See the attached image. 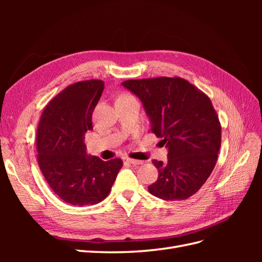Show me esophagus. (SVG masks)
I'll return each mask as SVG.
<instances>
[{"instance_id": "esophagus-1", "label": "esophagus", "mask_w": 262, "mask_h": 262, "mask_svg": "<svg viewBox=\"0 0 262 262\" xmlns=\"http://www.w3.org/2000/svg\"><path fill=\"white\" fill-rule=\"evenodd\" d=\"M126 162L132 164V165H142L144 163V161H139V160H134V158H126Z\"/></svg>"}]
</instances>
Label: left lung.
Here are the masks:
<instances>
[{
  "instance_id": "obj_1",
  "label": "left lung",
  "mask_w": 262,
  "mask_h": 262,
  "mask_svg": "<svg viewBox=\"0 0 262 262\" xmlns=\"http://www.w3.org/2000/svg\"><path fill=\"white\" fill-rule=\"evenodd\" d=\"M124 87L143 102L150 129L168 147L167 163L153 160L157 180L148 192L167 201L199 191L215 167L222 128L210 98L178 76L128 80Z\"/></svg>"
}]
</instances>
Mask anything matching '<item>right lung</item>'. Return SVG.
<instances>
[{"mask_svg": "<svg viewBox=\"0 0 262 262\" xmlns=\"http://www.w3.org/2000/svg\"><path fill=\"white\" fill-rule=\"evenodd\" d=\"M101 80L71 84L51 99L38 123L37 160L52 191L64 202L83 207L106 199L122 167L87 156L85 133L93 129V110L104 91Z\"/></svg>", "mask_w": 262, "mask_h": 262, "instance_id": "1", "label": "right lung"}]
</instances>
